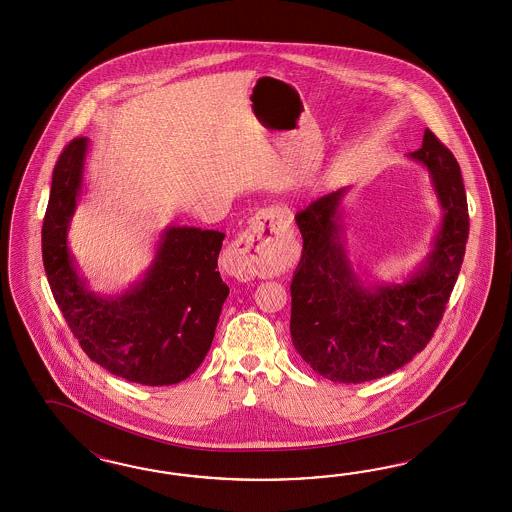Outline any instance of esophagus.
<instances>
[{
  "instance_id": "34e87169",
  "label": "esophagus",
  "mask_w": 512,
  "mask_h": 512,
  "mask_svg": "<svg viewBox=\"0 0 512 512\" xmlns=\"http://www.w3.org/2000/svg\"><path fill=\"white\" fill-rule=\"evenodd\" d=\"M285 217L276 208H264L249 221V227L225 251L227 272L240 281H248L259 274L264 261L278 246L279 233Z\"/></svg>"
}]
</instances>
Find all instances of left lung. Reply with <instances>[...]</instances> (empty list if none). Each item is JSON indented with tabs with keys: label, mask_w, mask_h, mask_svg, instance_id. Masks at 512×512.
<instances>
[{
	"label": "left lung",
	"mask_w": 512,
	"mask_h": 512,
	"mask_svg": "<svg viewBox=\"0 0 512 512\" xmlns=\"http://www.w3.org/2000/svg\"><path fill=\"white\" fill-rule=\"evenodd\" d=\"M409 157L443 208L432 249L402 283H364L345 248L340 206L349 187L296 214L302 259L291 283V338L313 372L364 383L396 372L432 340L460 274L469 216L460 165L430 129Z\"/></svg>",
	"instance_id": "8db88e82"
}]
</instances>
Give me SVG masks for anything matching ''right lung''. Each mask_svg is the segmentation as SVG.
Instances as JSON below:
<instances>
[{
	"instance_id": "obj_1",
	"label": "right lung",
	"mask_w": 512,
	"mask_h": 512,
	"mask_svg": "<svg viewBox=\"0 0 512 512\" xmlns=\"http://www.w3.org/2000/svg\"><path fill=\"white\" fill-rule=\"evenodd\" d=\"M86 154V137L71 140L52 172L43 221V263L52 295L93 362L131 383L176 385L210 351L229 296L216 270L225 234L167 227L142 279L122 295L93 293L67 244L84 187Z\"/></svg>"
}]
</instances>
